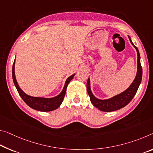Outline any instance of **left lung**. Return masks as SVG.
Here are the masks:
<instances>
[{"instance_id": "1", "label": "left lung", "mask_w": 153, "mask_h": 153, "mask_svg": "<svg viewBox=\"0 0 153 153\" xmlns=\"http://www.w3.org/2000/svg\"><path fill=\"white\" fill-rule=\"evenodd\" d=\"M129 37L130 42L133 45V47L135 48L137 51V74L135 76L134 80L133 81L131 84L129 86V88L123 93L112 97L111 98L107 99H99L95 97L93 94L91 89V82H90V78L88 79L86 84V88L88 94L90 97L91 103L93 105L98 108L99 110L103 111H112L119 110L120 108H124L132 100L133 97L135 96V93H137V91L140 83L142 82V68L140 63V55L139 53L137 48L133 44L131 39L129 36Z\"/></svg>"}]
</instances>
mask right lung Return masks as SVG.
Listing matches in <instances>:
<instances>
[{
    "label": "right lung",
    "mask_w": 153,
    "mask_h": 153,
    "mask_svg": "<svg viewBox=\"0 0 153 153\" xmlns=\"http://www.w3.org/2000/svg\"><path fill=\"white\" fill-rule=\"evenodd\" d=\"M75 76V74L71 75L66 79L63 89L59 95L54 97L52 98H44V97H32L28 95L22 90L19 86L18 82H17L16 76H15V60H14L13 67H12V77H13V83L18 91L19 94L21 98L23 99L24 102L27 105L34 110L41 111H53L57 109L61 105L63 101L65 93H66V90L67 85L69 84L71 79Z\"/></svg>",
    "instance_id": "obj_1"
}]
</instances>
